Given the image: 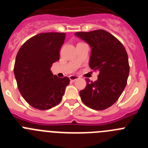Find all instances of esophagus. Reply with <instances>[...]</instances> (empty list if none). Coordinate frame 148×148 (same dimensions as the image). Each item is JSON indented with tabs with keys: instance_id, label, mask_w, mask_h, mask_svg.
Masks as SVG:
<instances>
[{
	"instance_id": "esophagus-1",
	"label": "esophagus",
	"mask_w": 148,
	"mask_h": 148,
	"mask_svg": "<svg viewBox=\"0 0 148 148\" xmlns=\"http://www.w3.org/2000/svg\"><path fill=\"white\" fill-rule=\"evenodd\" d=\"M78 78H79V76H78V75H70V79L72 82L77 80Z\"/></svg>"
}]
</instances>
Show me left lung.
<instances>
[{
    "instance_id": "left-lung-1",
    "label": "left lung",
    "mask_w": 148,
    "mask_h": 148,
    "mask_svg": "<svg viewBox=\"0 0 148 148\" xmlns=\"http://www.w3.org/2000/svg\"><path fill=\"white\" fill-rule=\"evenodd\" d=\"M75 35L92 48L89 65L99 72L95 82L86 78L87 86L79 92L86 106L103 110L113 105L125 88L130 72L125 47L112 34L104 29L78 32Z\"/></svg>"
}]
</instances>
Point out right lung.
Masks as SVG:
<instances>
[{
    "mask_svg": "<svg viewBox=\"0 0 148 148\" xmlns=\"http://www.w3.org/2000/svg\"><path fill=\"white\" fill-rule=\"evenodd\" d=\"M66 33L44 32L35 35L21 47L15 58L14 74L21 94L29 105L40 110L61 102L68 77L58 78L50 68L58 61Z\"/></svg>",
    "mask_w": 148,
    "mask_h": 148,
    "instance_id": "add662e5",
    "label": "right lung"
}]
</instances>
